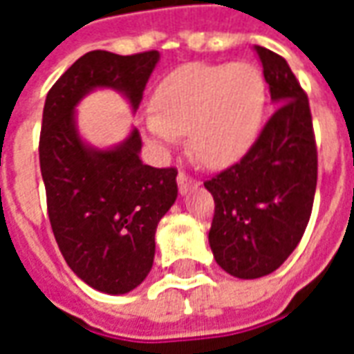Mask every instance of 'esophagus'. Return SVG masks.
<instances>
[{
  "instance_id": "esophagus-1",
  "label": "esophagus",
  "mask_w": 354,
  "mask_h": 354,
  "mask_svg": "<svg viewBox=\"0 0 354 354\" xmlns=\"http://www.w3.org/2000/svg\"><path fill=\"white\" fill-rule=\"evenodd\" d=\"M178 187H180V193L184 195V193L192 192L193 187H197V180L189 174H185V172H180L178 174Z\"/></svg>"
}]
</instances>
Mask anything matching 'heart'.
<instances>
[{"instance_id": "heart-1", "label": "heart", "mask_w": 354, "mask_h": 354, "mask_svg": "<svg viewBox=\"0 0 354 354\" xmlns=\"http://www.w3.org/2000/svg\"><path fill=\"white\" fill-rule=\"evenodd\" d=\"M267 87L258 68L237 64H187L165 75L151 94V111L140 119L157 149L187 132L192 155L207 167L231 165L250 149L266 113Z\"/></svg>"}]
</instances>
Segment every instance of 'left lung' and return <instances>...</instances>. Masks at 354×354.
Instances as JSON below:
<instances>
[{
	"label": "left lung",
	"instance_id": "obj_1",
	"mask_svg": "<svg viewBox=\"0 0 354 354\" xmlns=\"http://www.w3.org/2000/svg\"><path fill=\"white\" fill-rule=\"evenodd\" d=\"M274 113L246 155L205 182L214 197L208 243L237 279H260L286 261L309 223L317 189V142L307 94L286 60L254 47Z\"/></svg>",
	"mask_w": 354,
	"mask_h": 354
}]
</instances>
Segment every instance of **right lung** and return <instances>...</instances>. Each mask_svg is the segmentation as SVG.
Instances as JSON below:
<instances>
[{"instance_id":"add662e5","label":"right lung","mask_w":354,"mask_h":354,"mask_svg":"<svg viewBox=\"0 0 354 354\" xmlns=\"http://www.w3.org/2000/svg\"><path fill=\"white\" fill-rule=\"evenodd\" d=\"M157 60V50H91L50 87L43 108L39 167L50 227L70 269L106 294H127L151 271L155 231L176 201L178 170L144 165L136 129L117 147H88L73 109L100 87L123 93L136 109Z\"/></svg>"}]
</instances>
